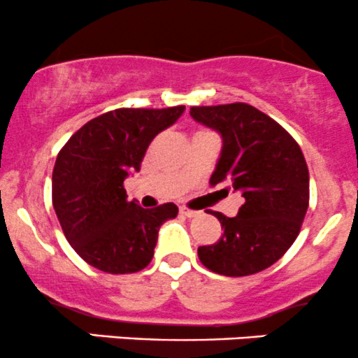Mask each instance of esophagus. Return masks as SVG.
<instances>
[{
	"label": "esophagus",
	"mask_w": 358,
	"mask_h": 358,
	"mask_svg": "<svg viewBox=\"0 0 358 358\" xmlns=\"http://www.w3.org/2000/svg\"><path fill=\"white\" fill-rule=\"evenodd\" d=\"M180 214L185 215V217H197L200 212H199V210L188 209V207H180Z\"/></svg>",
	"instance_id": "obj_1"
}]
</instances>
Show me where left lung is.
<instances>
[{"label": "left lung", "mask_w": 358, "mask_h": 358, "mask_svg": "<svg viewBox=\"0 0 358 358\" xmlns=\"http://www.w3.org/2000/svg\"><path fill=\"white\" fill-rule=\"evenodd\" d=\"M192 119L222 137L210 185H233L245 203L238 215L209 212L221 222L217 243L199 246L203 266L226 277H245L280 260L299 234L309 206V171L299 144L248 103L192 107Z\"/></svg>", "instance_id": "1"}]
</instances>
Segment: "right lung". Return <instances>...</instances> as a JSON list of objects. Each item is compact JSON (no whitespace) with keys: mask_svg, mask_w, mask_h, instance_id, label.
<instances>
[{"mask_svg":"<svg viewBox=\"0 0 358 358\" xmlns=\"http://www.w3.org/2000/svg\"><path fill=\"white\" fill-rule=\"evenodd\" d=\"M185 107L117 108L86 122L59 151L52 206L66 239L88 265L134 273L155 255L161 224L176 217L168 202L143 209L127 200L124 180L139 171L146 149Z\"/></svg>","mask_w":358,"mask_h":358,"instance_id":"obj_1","label":"right lung"}]
</instances>
